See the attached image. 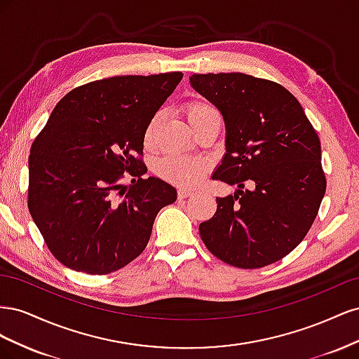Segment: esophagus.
I'll use <instances>...</instances> for the list:
<instances>
[{"label":"esophagus","mask_w":359,"mask_h":359,"mask_svg":"<svg viewBox=\"0 0 359 359\" xmlns=\"http://www.w3.org/2000/svg\"><path fill=\"white\" fill-rule=\"evenodd\" d=\"M191 194H193V191H191V190H187V189H180V190H178V198H180V199H186V198L191 196Z\"/></svg>","instance_id":"obj_1"}]
</instances>
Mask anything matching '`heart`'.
<instances>
[{"mask_svg":"<svg viewBox=\"0 0 359 359\" xmlns=\"http://www.w3.org/2000/svg\"><path fill=\"white\" fill-rule=\"evenodd\" d=\"M208 115H219L214 107L203 100H193L186 106V116L189 124L199 121V119ZM158 124V115L151 119L147 130H145V145L149 147L153 144L156 128ZM208 165L206 161L187 157V156H168L163 157L156 165V173L168 182L175 184L181 187H193L199 184L205 175Z\"/></svg>","mask_w":359,"mask_h":359,"instance_id":"obj_1","label":"heart"}]
</instances>
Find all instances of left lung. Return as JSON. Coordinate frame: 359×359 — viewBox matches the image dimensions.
Returning <instances> with one entry per match:
<instances>
[{
    "mask_svg": "<svg viewBox=\"0 0 359 359\" xmlns=\"http://www.w3.org/2000/svg\"><path fill=\"white\" fill-rule=\"evenodd\" d=\"M190 85L224 121L226 153L212 180L236 186L199 224L202 241L236 268L274 264L304 240L318 215L327 190L320 140L299 102L276 82L194 73Z\"/></svg>",
    "mask_w": 359,
    "mask_h": 359,
    "instance_id": "8db88e82",
    "label": "left lung"
}]
</instances>
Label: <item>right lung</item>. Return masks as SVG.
Instances as JSON below:
<instances>
[{
	"label": "right lung",
	"instance_id": "1",
	"mask_svg": "<svg viewBox=\"0 0 359 359\" xmlns=\"http://www.w3.org/2000/svg\"><path fill=\"white\" fill-rule=\"evenodd\" d=\"M181 72L114 76L72 90L53 107L28 158L29 214L50 253L70 269L103 276L144 252L156 215L177 201L142 178L145 130ZM135 176L119 201L123 172Z\"/></svg>",
	"mask_w": 359,
	"mask_h": 359
}]
</instances>
